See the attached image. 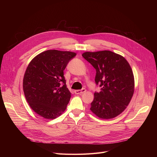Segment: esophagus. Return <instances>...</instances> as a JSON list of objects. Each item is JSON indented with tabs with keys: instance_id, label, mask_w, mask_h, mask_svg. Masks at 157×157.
<instances>
[{
	"instance_id": "esophagus-1",
	"label": "esophagus",
	"mask_w": 157,
	"mask_h": 157,
	"mask_svg": "<svg viewBox=\"0 0 157 157\" xmlns=\"http://www.w3.org/2000/svg\"><path fill=\"white\" fill-rule=\"evenodd\" d=\"M86 92V90L85 89H82V90H75L74 91V93H75L76 94L78 95V94H83L84 92Z\"/></svg>"
}]
</instances>
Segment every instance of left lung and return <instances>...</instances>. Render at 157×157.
Returning a JSON list of instances; mask_svg holds the SVG:
<instances>
[{
    "label": "left lung",
    "instance_id": "8db88e82",
    "mask_svg": "<svg viewBox=\"0 0 157 157\" xmlns=\"http://www.w3.org/2000/svg\"><path fill=\"white\" fill-rule=\"evenodd\" d=\"M82 56L96 69L95 83L102 87L94 94L90 110L102 119L117 117L127 108L134 92L130 64L123 56L108 50L86 52Z\"/></svg>",
    "mask_w": 157,
    "mask_h": 157
}]
</instances>
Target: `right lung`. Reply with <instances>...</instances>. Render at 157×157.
Segmentation results:
<instances>
[{"label": "right lung", "instance_id": "1", "mask_svg": "<svg viewBox=\"0 0 157 157\" xmlns=\"http://www.w3.org/2000/svg\"><path fill=\"white\" fill-rule=\"evenodd\" d=\"M76 55L72 52L50 49L36 56L28 65L23 80V92L31 109L40 117L53 120L65 111L71 93L63 71Z\"/></svg>", "mask_w": 157, "mask_h": 157}]
</instances>
